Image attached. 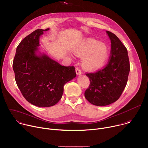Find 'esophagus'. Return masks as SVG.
I'll return each instance as SVG.
<instances>
[{"instance_id": "34e87169", "label": "esophagus", "mask_w": 148, "mask_h": 148, "mask_svg": "<svg viewBox=\"0 0 148 148\" xmlns=\"http://www.w3.org/2000/svg\"><path fill=\"white\" fill-rule=\"evenodd\" d=\"M75 72H76V74L77 75H81V71L78 69V68H76L75 69Z\"/></svg>"}]
</instances>
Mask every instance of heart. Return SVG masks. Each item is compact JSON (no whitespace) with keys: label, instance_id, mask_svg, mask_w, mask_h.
<instances>
[{"label":"heart","instance_id":"b5f03b06","mask_svg":"<svg viewBox=\"0 0 148 148\" xmlns=\"http://www.w3.org/2000/svg\"><path fill=\"white\" fill-rule=\"evenodd\" d=\"M73 53L77 56L82 57V67L88 71H95L104 66L107 61L110 51L108 47L94 38H85L79 41L73 47ZM73 58L71 53H67Z\"/></svg>","mask_w":148,"mask_h":148}]
</instances>
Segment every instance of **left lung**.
I'll list each match as a JSON object with an SVG mask.
<instances>
[{"label":"left lung","instance_id":"obj_1","mask_svg":"<svg viewBox=\"0 0 148 148\" xmlns=\"http://www.w3.org/2000/svg\"><path fill=\"white\" fill-rule=\"evenodd\" d=\"M106 33L111 43L108 64L96 73L86 74L90 84L84 95L96 106H106L119 99L126 87L130 71L127 49L115 34L109 31Z\"/></svg>","mask_w":148,"mask_h":148}]
</instances>
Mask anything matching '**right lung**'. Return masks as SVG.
Returning <instances> with one entry per match:
<instances>
[{"mask_svg": "<svg viewBox=\"0 0 148 148\" xmlns=\"http://www.w3.org/2000/svg\"><path fill=\"white\" fill-rule=\"evenodd\" d=\"M49 29H37L26 36L17 47L13 62L18 88L29 102L38 107L56 105L64 84L76 77L74 66H62L39 51L40 37Z\"/></svg>", "mask_w": 148, "mask_h": 148, "instance_id": "add662e5", "label": "right lung"}]
</instances>
